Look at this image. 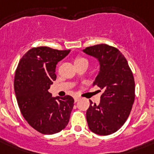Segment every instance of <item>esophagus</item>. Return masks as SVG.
<instances>
[{"instance_id": "34e87169", "label": "esophagus", "mask_w": 154, "mask_h": 154, "mask_svg": "<svg viewBox=\"0 0 154 154\" xmlns=\"http://www.w3.org/2000/svg\"><path fill=\"white\" fill-rule=\"evenodd\" d=\"M79 99H80L79 97H74V101H75V102H77V101H79Z\"/></svg>"}]
</instances>
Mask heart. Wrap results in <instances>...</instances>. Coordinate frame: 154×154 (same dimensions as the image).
<instances>
[{"instance_id":"1","label":"heart","mask_w":154,"mask_h":154,"mask_svg":"<svg viewBox=\"0 0 154 154\" xmlns=\"http://www.w3.org/2000/svg\"><path fill=\"white\" fill-rule=\"evenodd\" d=\"M81 62H88V60L84 57H77L75 60V63H81Z\"/></svg>"}]
</instances>
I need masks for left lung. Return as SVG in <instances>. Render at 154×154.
<instances>
[{
    "instance_id": "obj_1",
    "label": "left lung",
    "mask_w": 154,
    "mask_h": 154,
    "mask_svg": "<svg viewBox=\"0 0 154 154\" xmlns=\"http://www.w3.org/2000/svg\"><path fill=\"white\" fill-rule=\"evenodd\" d=\"M83 51L98 59L100 71L94 85L103 91L99 105L90 101L86 112L88 126L94 134L109 135L125 124L131 112L135 99L133 72L124 55L115 47L100 44Z\"/></svg>"
}]
</instances>
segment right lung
I'll return each mask as SVG.
<instances>
[{
  "instance_id": "add662e5",
  "label": "right lung",
  "mask_w": 154,
  "mask_h": 154,
  "mask_svg": "<svg viewBox=\"0 0 154 154\" xmlns=\"http://www.w3.org/2000/svg\"><path fill=\"white\" fill-rule=\"evenodd\" d=\"M70 50L47 46L29 49L18 63L14 90L21 114L41 134H54L69 123L74 99L69 95L53 97L49 92L57 78L56 65Z\"/></svg>"
}]
</instances>
